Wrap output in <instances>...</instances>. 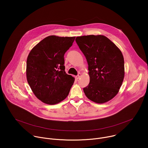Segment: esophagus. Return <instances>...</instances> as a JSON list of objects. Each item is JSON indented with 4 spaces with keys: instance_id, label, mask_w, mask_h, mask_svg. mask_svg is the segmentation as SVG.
<instances>
[{
    "instance_id": "1",
    "label": "esophagus",
    "mask_w": 148,
    "mask_h": 148,
    "mask_svg": "<svg viewBox=\"0 0 148 148\" xmlns=\"http://www.w3.org/2000/svg\"><path fill=\"white\" fill-rule=\"evenodd\" d=\"M81 73H78V74L77 76H75V78L78 79H79L81 77Z\"/></svg>"
}]
</instances>
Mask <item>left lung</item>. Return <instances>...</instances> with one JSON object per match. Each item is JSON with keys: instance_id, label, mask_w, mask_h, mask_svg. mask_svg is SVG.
Listing matches in <instances>:
<instances>
[{"instance_id": "1", "label": "left lung", "mask_w": 148, "mask_h": 148, "mask_svg": "<svg viewBox=\"0 0 148 148\" xmlns=\"http://www.w3.org/2000/svg\"><path fill=\"white\" fill-rule=\"evenodd\" d=\"M76 43L88 64L90 83L83 90L91 101L103 103L119 92L125 75L121 51L103 35L77 37Z\"/></svg>"}]
</instances>
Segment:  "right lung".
I'll return each instance as SVG.
<instances>
[{
	"label": "right lung",
	"instance_id": "add662e5",
	"mask_svg": "<svg viewBox=\"0 0 148 148\" xmlns=\"http://www.w3.org/2000/svg\"><path fill=\"white\" fill-rule=\"evenodd\" d=\"M75 37L50 36L36 45L27 58L26 77L35 96L54 105L67 98L75 78L65 71V53Z\"/></svg>",
	"mask_w": 148,
	"mask_h": 148
}]
</instances>
